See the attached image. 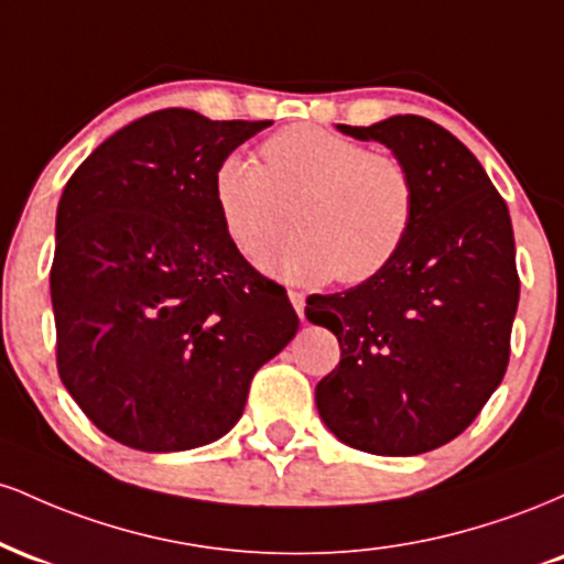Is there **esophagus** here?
Masks as SVG:
<instances>
[{
	"instance_id": "obj_1",
	"label": "esophagus",
	"mask_w": 564,
	"mask_h": 564,
	"mask_svg": "<svg viewBox=\"0 0 564 564\" xmlns=\"http://www.w3.org/2000/svg\"><path fill=\"white\" fill-rule=\"evenodd\" d=\"M289 300H291V304H294L296 315L304 318V294H302V291H289Z\"/></svg>"
}]
</instances>
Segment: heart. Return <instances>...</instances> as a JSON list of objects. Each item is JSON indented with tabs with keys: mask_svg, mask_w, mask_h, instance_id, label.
Wrapping results in <instances>:
<instances>
[{
	"mask_svg": "<svg viewBox=\"0 0 564 564\" xmlns=\"http://www.w3.org/2000/svg\"><path fill=\"white\" fill-rule=\"evenodd\" d=\"M262 161L232 153L212 180L241 254H262L296 219L302 232L264 260L273 275L366 283L390 268L416 219V183L403 161L313 124L264 140Z\"/></svg>",
	"mask_w": 564,
	"mask_h": 564,
	"instance_id": "obj_1",
	"label": "heart"
}]
</instances>
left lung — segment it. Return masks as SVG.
<instances>
[{
  "label": "left lung",
  "mask_w": 564,
  "mask_h": 564,
  "mask_svg": "<svg viewBox=\"0 0 564 564\" xmlns=\"http://www.w3.org/2000/svg\"><path fill=\"white\" fill-rule=\"evenodd\" d=\"M339 132L403 161L416 219L384 273L315 294L304 310L341 349L315 405L349 448L416 456L462 435L507 373L520 302L514 232L480 161L435 121L408 113Z\"/></svg>",
  "instance_id": "8db88e82"
}]
</instances>
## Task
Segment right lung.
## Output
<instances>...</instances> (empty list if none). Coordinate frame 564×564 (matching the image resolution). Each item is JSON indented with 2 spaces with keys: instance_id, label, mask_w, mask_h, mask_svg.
Here are the masks:
<instances>
[{
  "instance_id": "1",
  "label": "right lung",
  "mask_w": 564,
  "mask_h": 564,
  "mask_svg": "<svg viewBox=\"0 0 564 564\" xmlns=\"http://www.w3.org/2000/svg\"><path fill=\"white\" fill-rule=\"evenodd\" d=\"M270 124L153 111L63 187L50 270L57 373L116 443H215L300 328L286 289L243 260L212 193L219 161Z\"/></svg>"
}]
</instances>
